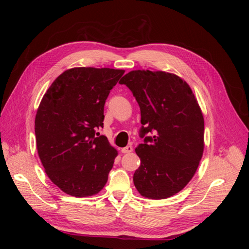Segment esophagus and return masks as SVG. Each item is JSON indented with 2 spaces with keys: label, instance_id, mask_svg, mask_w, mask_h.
Here are the masks:
<instances>
[{
  "label": "esophagus",
  "instance_id": "1",
  "mask_svg": "<svg viewBox=\"0 0 249 249\" xmlns=\"http://www.w3.org/2000/svg\"><path fill=\"white\" fill-rule=\"evenodd\" d=\"M133 152V146L132 145H127L124 148H122V153L123 154H130Z\"/></svg>",
  "mask_w": 249,
  "mask_h": 249
}]
</instances>
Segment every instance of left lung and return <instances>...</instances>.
Returning a JSON list of instances; mask_svg holds the SVG:
<instances>
[{
    "mask_svg": "<svg viewBox=\"0 0 249 249\" xmlns=\"http://www.w3.org/2000/svg\"><path fill=\"white\" fill-rule=\"evenodd\" d=\"M119 83L140 107V137L154 132L135 149L141 164L134 185L146 198H168L190 182L202 157L205 122L196 97L182 78L160 71H132Z\"/></svg>",
    "mask_w": 249,
    "mask_h": 249,
    "instance_id": "left-lung-1",
    "label": "left lung"
}]
</instances>
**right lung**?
Listing matches in <instances>:
<instances>
[{
    "instance_id": "right-lung-1",
    "label": "right lung",
    "mask_w": 249,
    "mask_h": 249,
    "mask_svg": "<svg viewBox=\"0 0 249 249\" xmlns=\"http://www.w3.org/2000/svg\"><path fill=\"white\" fill-rule=\"evenodd\" d=\"M124 70L74 67L52 83L35 117L39 159L47 176L74 197L99 193L108 180L117 150L103 127L104 106Z\"/></svg>"
}]
</instances>
